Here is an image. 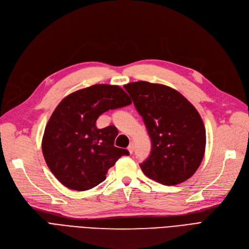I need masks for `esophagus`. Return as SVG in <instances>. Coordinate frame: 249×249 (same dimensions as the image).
<instances>
[{
	"label": "esophagus",
	"instance_id": "34e87169",
	"mask_svg": "<svg viewBox=\"0 0 249 249\" xmlns=\"http://www.w3.org/2000/svg\"><path fill=\"white\" fill-rule=\"evenodd\" d=\"M128 150H129V153H130V154L133 153V150H134V144H133V142H130V144L128 145Z\"/></svg>",
	"mask_w": 249,
	"mask_h": 249
}]
</instances>
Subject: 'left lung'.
Listing matches in <instances>:
<instances>
[{"label": "left lung", "mask_w": 249, "mask_h": 249, "mask_svg": "<svg viewBox=\"0 0 249 249\" xmlns=\"http://www.w3.org/2000/svg\"><path fill=\"white\" fill-rule=\"evenodd\" d=\"M151 140L149 157L140 164L144 175L164 185H176L198 169L205 150L201 117L180 92L146 81L124 85Z\"/></svg>", "instance_id": "1"}]
</instances>
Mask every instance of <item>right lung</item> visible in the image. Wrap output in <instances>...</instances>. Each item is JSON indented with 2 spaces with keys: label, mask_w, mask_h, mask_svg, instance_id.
<instances>
[{
  "label": "right lung",
  "mask_w": 249,
  "mask_h": 249,
  "mask_svg": "<svg viewBox=\"0 0 249 249\" xmlns=\"http://www.w3.org/2000/svg\"><path fill=\"white\" fill-rule=\"evenodd\" d=\"M131 104L118 85L95 84L70 93L57 106L46 126L41 148L51 172L69 189L99 185L107 172L129 151L114 145L113 125L96 127L105 112Z\"/></svg>",
  "instance_id": "right-lung-1"
}]
</instances>
